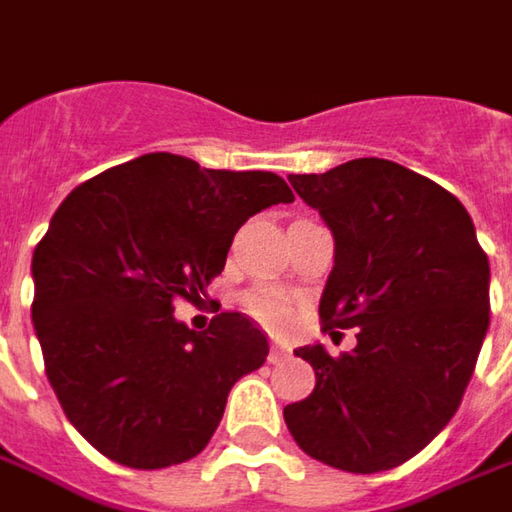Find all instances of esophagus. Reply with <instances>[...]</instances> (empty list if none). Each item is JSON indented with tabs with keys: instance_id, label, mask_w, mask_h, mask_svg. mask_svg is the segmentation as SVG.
<instances>
[{
	"instance_id": "obj_1",
	"label": "esophagus",
	"mask_w": 512,
	"mask_h": 512,
	"mask_svg": "<svg viewBox=\"0 0 512 512\" xmlns=\"http://www.w3.org/2000/svg\"><path fill=\"white\" fill-rule=\"evenodd\" d=\"M289 358V349L280 344H272V349H269V364H280V361H286Z\"/></svg>"
}]
</instances>
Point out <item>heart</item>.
Instances as JSON below:
<instances>
[{"label": "heart", "instance_id": "heart-1", "mask_svg": "<svg viewBox=\"0 0 512 512\" xmlns=\"http://www.w3.org/2000/svg\"><path fill=\"white\" fill-rule=\"evenodd\" d=\"M246 309H249V315L255 321H260L272 332L286 329V323H289V300L278 295V292H269V289L249 292L246 295Z\"/></svg>", "mask_w": 512, "mask_h": 512}]
</instances>
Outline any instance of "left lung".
Wrapping results in <instances>:
<instances>
[{
    "label": "left lung",
    "mask_w": 512,
    "mask_h": 512,
    "mask_svg": "<svg viewBox=\"0 0 512 512\" xmlns=\"http://www.w3.org/2000/svg\"><path fill=\"white\" fill-rule=\"evenodd\" d=\"M335 234L323 329H358L315 369L309 398L283 407L306 456L349 473L392 470L456 415L490 326V263L467 209L410 168L361 157L326 174H289Z\"/></svg>",
    "instance_id": "1"
}]
</instances>
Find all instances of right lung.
Segmentation results:
<instances>
[{"mask_svg": "<svg viewBox=\"0 0 512 512\" xmlns=\"http://www.w3.org/2000/svg\"><path fill=\"white\" fill-rule=\"evenodd\" d=\"M292 200L278 174L200 168L168 151L62 200L34 249L31 315L45 375L94 450L160 470L209 444L229 389L263 367L269 341L240 312L194 332L174 321V303L206 295L252 214Z\"/></svg>", "mask_w": 512, "mask_h": 512, "instance_id": "obj_1", "label": "right lung"}]
</instances>
